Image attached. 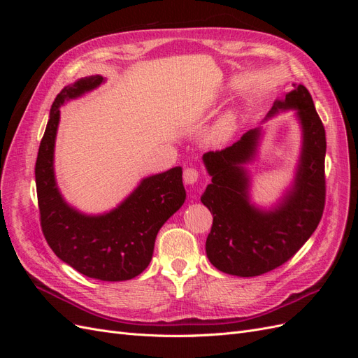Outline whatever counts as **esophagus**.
I'll list each match as a JSON object with an SVG mask.
<instances>
[{
	"instance_id": "1",
	"label": "esophagus",
	"mask_w": 358,
	"mask_h": 358,
	"mask_svg": "<svg viewBox=\"0 0 358 358\" xmlns=\"http://www.w3.org/2000/svg\"><path fill=\"white\" fill-rule=\"evenodd\" d=\"M199 179V171L196 169H185L183 171V182L187 183V185H194V183L197 182Z\"/></svg>"
}]
</instances>
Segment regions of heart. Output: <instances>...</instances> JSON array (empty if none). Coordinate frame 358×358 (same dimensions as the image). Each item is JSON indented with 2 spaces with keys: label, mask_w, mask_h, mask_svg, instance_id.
Instances as JSON below:
<instances>
[{
  "label": "heart",
  "mask_w": 358,
  "mask_h": 358,
  "mask_svg": "<svg viewBox=\"0 0 358 358\" xmlns=\"http://www.w3.org/2000/svg\"><path fill=\"white\" fill-rule=\"evenodd\" d=\"M234 125H236V116L233 113H227L213 129L212 133L213 142L222 143L225 140H229L234 131Z\"/></svg>",
  "instance_id": "b5f03b06"
}]
</instances>
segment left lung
<instances>
[{"mask_svg":"<svg viewBox=\"0 0 358 358\" xmlns=\"http://www.w3.org/2000/svg\"><path fill=\"white\" fill-rule=\"evenodd\" d=\"M278 99L266 121L294 110L301 128V150L292 183L270 209L249 199L251 175L246 164L258 152L262 128L246 131L231 146L203 155L212 176L201 203L213 216L206 241L209 262L224 273L251 278L270 272L294 255L318 227L326 201V129L303 85Z\"/></svg>","mask_w":358,"mask_h":358,"instance_id":"8db88e82","label":"left lung"}]
</instances>
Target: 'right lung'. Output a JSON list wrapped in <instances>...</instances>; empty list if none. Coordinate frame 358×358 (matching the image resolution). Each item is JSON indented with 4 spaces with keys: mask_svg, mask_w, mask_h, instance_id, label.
<instances>
[{
    "mask_svg": "<svg viewBox=\"0 0 358 358\" xmlns=\"http://www.w3.org/2000/svg\"><path fill=\"white\" fill-rule=\"evenodd\" d=\"M100 74L82 78L64 88L52 104L36 162L41 230L52 251L79 273L107 282L128 280L149 266L157 234L187 199L182 167L140 180L115 209L86 215L64 200L55 178V140L59 107L104 82Z\"/></svg>",
    "mask_w": 358,
    "mask_h": 358,
    "instance_id": "add662e5",
    "label": "right lung"
}]
</instances>
